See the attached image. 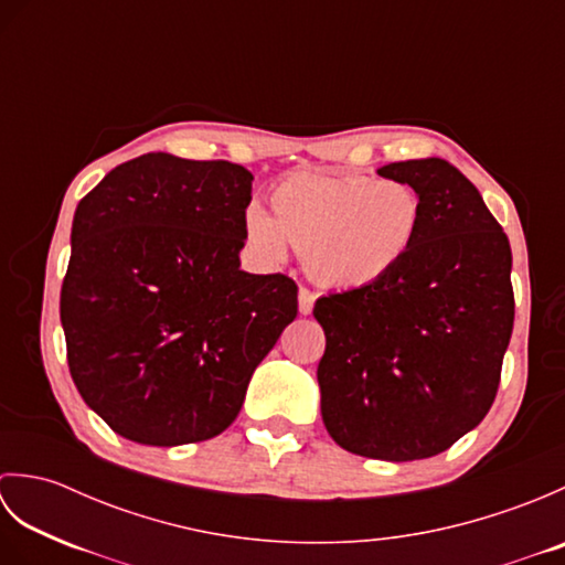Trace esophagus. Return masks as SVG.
Instances as JSON below:
<instances>
[{"label": "esophagus", "instance_id": "1", "mask_svg": "<svg viewBox=\"0 0 565 565\" xmlns=\"http://www.w3.org/2000/svg\"><path fill=\"white\" fill-rule=\"evenodd\" d=\"M313 306H316V294L308 289H298V310H301V316L313 313Z\"/></svg>", "mask_w": 565, "mask_h": 565}]
</instances>
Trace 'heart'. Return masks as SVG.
<instances>
[{"mask_svg":"<svg viewBox=\"0 0 565 565\" xmlns=\"http://www.w3.org/2000/svg\"><path fill=\"white\" fill-rule=\"evenodd\" d=\"M271 213L245 211L249 249L281 267L291 247L303 252L320 286L364 291L398 271L425 225V201L398 179L364 174H294L269 191Z\"/></svg>","mask_w":565,"mask_h":565,"instance_id":"obj_1","label":"heart"}]
</instances>
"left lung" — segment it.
Segmentation results:
<instances>
[{
	"instance_id": "obj_1",
	"label": "left lung",
	"mask_w": 565,
	"mask_h": 565,
	"mask_svg": "<svg viewBox=\"0 0 565 565\" xmlns=\"http://www.w3.org/2000/svg\"><path fill=\"white\" fill-rule=\"evenodd\" d=\"M417 189L425 225L403 267L316 301L320 413L342 449L381 461L447 451L495 401L514 296L512 249L483 196L441 158L376 170Z\"/></svg>"
}]
</instances>
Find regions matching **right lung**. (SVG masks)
Masks as SVG:
<instances>
[{"label": "right lung", "instance_id": "add662e5", "mask_svg": "<svg viewBox=\"0 0 565 565\" xmlns=\"http://www.w3.org/2000/svg\"><path fill=\"white\" fill-rule=\"evenodd\" d=\"M252 179L148 152L77 203L60 322L72 381L116 435L148 447L221 435L294 322V279L239 269Z\"/></svg>", "mask_w": 565, "mask_h": 565}]
</instances>
